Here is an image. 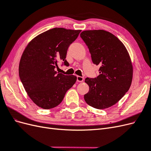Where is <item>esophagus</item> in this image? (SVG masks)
<instances>
[{
  "label": "esophagus",
  "instance_id": "34e87169",
  "mask_svg": "<svg viewBox=\"0 0 151 151\" xmlns=\"http://www.w3.org/2000/svg\"><path fill=\"white\" fill-rule=\"evenodd\" d=\"M84 81V78L81 76H77V81L79 82V83H81Z\"/></svg>",
  "mask_w": 151,
  "mask_h": 151
}]
</instances>
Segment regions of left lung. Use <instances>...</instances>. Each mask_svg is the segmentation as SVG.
I'll return each mask as SVG.
<instances>
[{
	"label": "left lung",
	"mask_w": 151,
	"mask_h": 151,
	"mask_svg": "<svg viewBox=\"0 0 151 151\" xmlns=\"http://www.w3.org/2000/svg\"><path fill=\"white\" fill-rule=\"evenodd\" d=\"M81 38L87 45L94 64L99 65V74L87 77L89 87L86 102L96 109L116 104L129 91L133 75L129 54L121 41L104 30L84 31Z\"/></svg>",
	"instance_id": "left-lung-1"
}]
</instances>
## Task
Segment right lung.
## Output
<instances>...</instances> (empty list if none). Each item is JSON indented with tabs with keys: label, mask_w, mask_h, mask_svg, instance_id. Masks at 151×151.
Listing matches in <instances>:
<instances>
[{
	"label": "right lung",
	"mask_w": 151,
	"mask_h": 151,
	"mask_svg": "<svg viewBox=\"0 0 151 151\" xmlns=\"http://www.w3.org/2000/svg\"><path fill=\"white\" fill-rule=\"evenodd\" d=\"M81 30L55 28L38 35L25 48L19 63L20 80L29 98L43 109L56 107L76 83L75 76L57 73L59 61L67 67V52Z\"/></svg>",
	"instance_id": "1"
}]
</instances>
